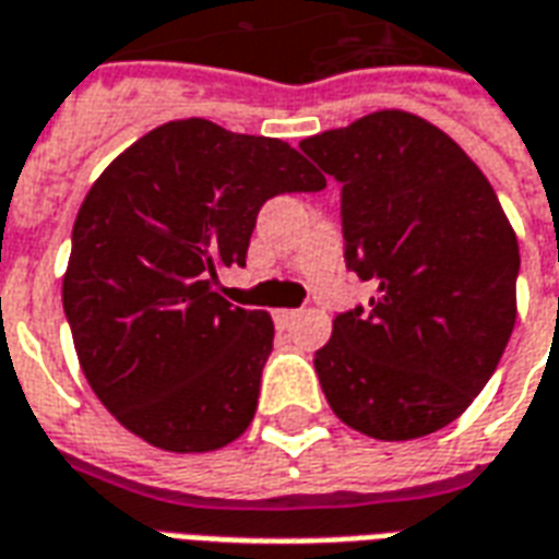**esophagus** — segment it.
Masks as SVG:
<instances>
[{
  "label": "esophagus",
  "mask_w": 559,
  "mask_h": 559,
  "mask_svg": "<svg viewBox=\"0 0 559 559\" xmlns=\"http://www.w3.org/2000/svg\"><path fill=\"white\" fill-rule=\"evenodd\" d=\"M297 316H300L297 309H276V312H274L276 324H283V328H288V324H292V321H295Z\"/></svg>",
  "instance_id": "esophagus-1"
}]
</instances>
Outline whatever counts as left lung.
<instances>
[{
	"label": "left lung",
	"instance_id": "8db88e82",
	"mask_svg": "<svg viewBox=\"0 0 559 559\" xmlns=\"http://www.w3.org/2000/svg\"><path fill=\"white\" fill-rule=\"evenodd\" d=\"M342 185L345 264L372 280L369 312L333 319L316 372L333 414L374 441L462 417L495 374L519 304V238L459 142L378 109L300 142Z\"/></svg>",
	"mask_w": 559,
	"mask_h": 559
}]
</instances>
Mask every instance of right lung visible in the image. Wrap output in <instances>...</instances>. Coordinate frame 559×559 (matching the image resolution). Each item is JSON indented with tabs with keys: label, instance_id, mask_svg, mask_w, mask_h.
<instances>
[{
	"label": "right lung",
	"instance_id": "right-lung-1",
	"mask_svg": "<svg viewBox=\"0 0 559 559\" xmlns=\"http://www.w3.org/2000/svg\"><path fill=\"white\" fill-rule=\"evenodd\" d=\"M328 185L274 136L178 118L118 154L73 223L62 304L85 381L151 447L211 452L255 417L274 348L264 309L231 307L259 207Z\"/></svg>",
	"mask_w": 559,
	"mask_h": 559
}]
</instances>
